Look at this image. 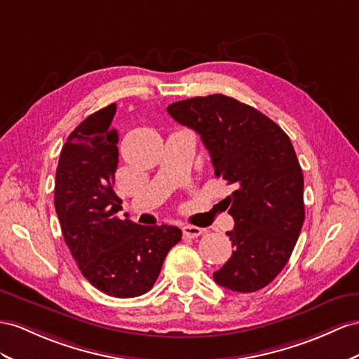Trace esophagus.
<instances>
[{
	"label": "esophagus",
	"instance_id": "esophagus-1",
	"mask_svg": "<svg viewBox=\"0 0 359 359\" xmlns=\"http://www.w3.org/2000/svg\"><path fill=\"white\" fill-rule=\"evenodd\" d=\"M182 232H183V236H185V238H197V236L203 233V229H200L197 226L185 224L182 227Z\"/></svg>",
	"mask_w": 359,
	"mask_h": 359
}]
</instances>
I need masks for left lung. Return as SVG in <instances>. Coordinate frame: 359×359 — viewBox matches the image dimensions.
I'll use <instances>...</instances> for the list:
<instances>
[{
	"label": "left lung",
	"mask_w": 359,
	"mask_h": 359,
	"mask_svg": "<svg viewBox=\"0 0 359 359\" xmlns=\"http://www.w3.org/2000/svg\"><path fill=\"white\" fill-rule=\"evenodd\" d=\"M167 110L200 135L215 176L235 188L226 198L235 250L214 273L215 282L238 292L267 287L287 265L305 222L303 172L288 135L259 110L222 94Z\"/></svg>",
	"instance_id": "1"
}]
</instances>
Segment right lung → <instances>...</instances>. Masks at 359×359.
<instances>
[{
	"label": "right lung",
	"instance_id": "add662e5",
	"mask_svg": "<svg viewBox=\"0 0 359 359\" xmlns=\"http://www.w3.org/2000/svg\"><path fill=\"white\" fill-rule=\"evenodd\" d=\"M115 112V103L97 110L68 136L56 170L54 206L81 274L107 296L127 299L153 288L182 231L140 226L115 215L123 209L114 191L118 132L110 124Z\"/></svg>",
	"mask_w": 359,
	"mask_h": 359
}]
</instances>
